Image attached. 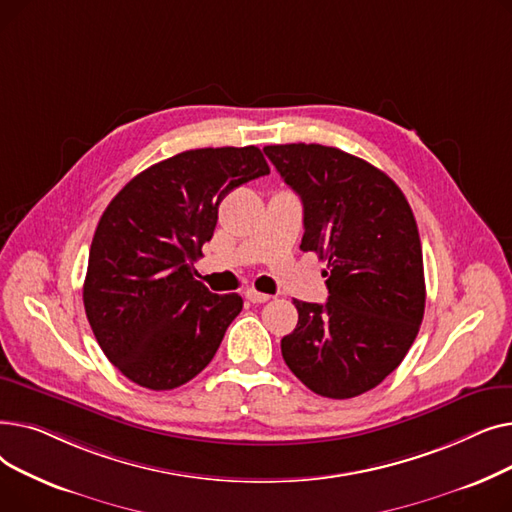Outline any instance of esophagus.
Wrapping results in <instances>:
<instances>
[{"instance_id": "obj_1", "label": "esophagus", "mask_w": 512, "mask_h": 512, "mask_svg": "<svg viewBox=\"0 0 512 512\" xmlns=\"http://www.w3.org/2000/svg\"><path fill=\"white\" fill-rule=\"evenodd\" d=\"M245 297L251 301V303H267L270 301L272 297L270 294H263V292H259V290H255V288H249L247 292H245Z\"/></svg>"}]
</instances>
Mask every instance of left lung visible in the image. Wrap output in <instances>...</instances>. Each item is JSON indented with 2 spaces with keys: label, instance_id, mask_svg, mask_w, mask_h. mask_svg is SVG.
Instances as JSON below:
<instances>
[{
  "label": "left lung",
  "instance_id": "obj_1",
  "mask_svg": "<svg viewBox=\"0 0 512 512\" xmlns=\"http://www.w3.org/2000/svg\"><path fill=\"white\" fill-rule=\"evenodd\" d=\"M303 201L301 251L328 261V301L294 299L282 338L290 371L315 394L353 398L400 365L425 311L415 215L396 182L365 159L324 145L263 147Z\"/></svg>",
  "mask_w": 512,
  "mask_h": 512
}]
</instances>
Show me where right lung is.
Here are the masks:
<instances>
[{
    "label": "right lung",
    "mask_w": 512,
    "mask_h": 512,
    "mask_svg": "<svg viewBox=\"0 0 512 512\" xmlns=\"http://www.w3.org/2000/svg\"><path fill=\"white\" fill-rule=\"evenodd\" d=\"M265 174L255 145L191 149L134 176L105 207L83 301L101 351L130 382L174 390L213 359L242 299L211 292L193 263L222 199Z\"/></svg>",
    "instance_id": "obj_1"
}]
</instances>
